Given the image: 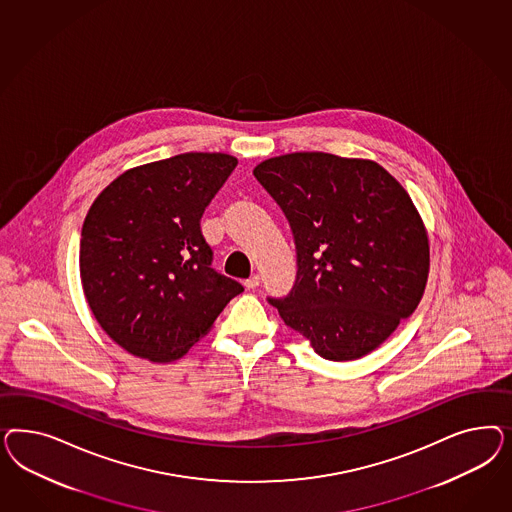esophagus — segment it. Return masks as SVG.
Listing matches in <instances>:
<instances>
[{"label":"esophagus","mask_w":512,"mask_h":512,"mask_svg":"<svg viewBox=\"0 0 512 512\" xmlns=\"http://www.w3.org/2000/svg\"><path fill=\"white\" fill-rule=\"evenodd\" d=\"M259 283H261V278H259V276H251V278L244 281V285H246V289H249V291H251V289H257V287H259Z\"/></svg>","instance_id":"1"}]
</instances>
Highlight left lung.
Wrapping results in <instances>:
<instances>
[{"instance_id":"8db88e82","label":"left lung","mask_w":512,"mask_h":512,"mask_svg":"<svg viewBox=\"0 0 512 512\" xmlns=\"http://www.w3.org/2000/svg\"><path fill=\"white\" fill-rule=\"evenodd\" d=\"M253 174L295 236V287L270 304L319 357L372 353L426 289L430 244L411 197L372 159L325 152L270 157Z\"/></svg>"}]
</instances>
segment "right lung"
<instances>
[{"label": "right lung", "mask_w": 512, "mask_h": 512, "mask_svg": "<svg viewBox=\"0 0 512 512\" xmlns=\"http://www.w3.org/2000/svg\"><path fill=\"white\" fill-rule=\"evenodd\" d=\"M238 159L187 152L129 169L82 225L80 279L95 321L133 357L172 362L210 332L244 287L217 274L204 208Z\"/></svg>", "instance_id": "right-lung-1"}]
</instances>
